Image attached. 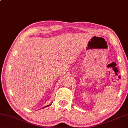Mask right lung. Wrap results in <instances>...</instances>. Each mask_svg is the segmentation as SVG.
Returning <instances> with one entry per match:
<instances>
[{
  "mask_svg": "<svg viewBox=\"0 0 128 128\" xmlns=\"http://www.w3.org/2000/svg\"><path fill=\"white\" fill-rule=\"evenodd\" d=\"M51 105V104H50V105H46V106H44V107H43V108H46V107H48V106H50V105Z\"/></svg>",
  "mask_w": 128,
  "mask_h": 128,
  "instance_id": "1",
  "label": "right lung"
}]
</instances>
